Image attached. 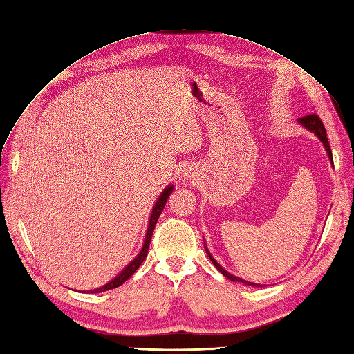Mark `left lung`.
<instances>
[{"instance_id":"1","label":"left lung","mask_w":354,"mask_h":354,"mask_svg":"<svg viewBox=\"0 0 354 354\" xmlns=\"http://www.w3.org/2000/svg\"><path fill=\"white\" fill-rule=\"evenodd\" d=\"M298 122L301 123L302 127H305V129H308V131H311L313 133H316V136L319 137V140L323 142V146H324V149H326L328 156H329V159H330V162H332V151H330V146H329V141H328V137H326V129H324L323 122L320 120V118L317 116V114H307V116L299 118ZM205 252H207V254H208V257H209V261L213 262V265L226 277V279H229L231 281H240V283H244V284H247V286H256V288H259V286H261V284H256V283L245 281V280L240 279V277H235V275H232V274H229L225 268H222V266L217 263V261L214 259V257H213L212 254H209L207 245H205Z\"/></svg>"}]
</instances>
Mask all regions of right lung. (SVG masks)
<instances>
[{
	"mask_svg": "<svg viewBox=\"0 0 354 354\" xmlns=\"http://www.w3.org/2000/svg\"><path fill=\"white\" fill-rule=\"evenodd\" d=\"M173 189L174 186H168L164 189V192L160 194V196L158 198L156 204L153 207V209H151V216H150V221H149V227H147V232H146V238H145V244H142V248L140 250V253L137 254V257H133V261L131 263H128L125 266V270L120 271L116 277L111 281H109L107 284H104L102 288H98V289H93V290H89L91 293H100V292H106V290H110V289H116L119 288L120 284L125 283L129 277L136 272L140 265L142 263V261L146 259L147 257V252H149V245H150V241H151V235H153V231H155V226L158 223V218L162 213V209H164L165 204H167V199L169 198V195L173 194Z\"/></svg>",
	"mask_w": 354,
	"mask_h": 354,
	"instance_id": "obj_1",
	"label": "right lung"
}]
</instances>
